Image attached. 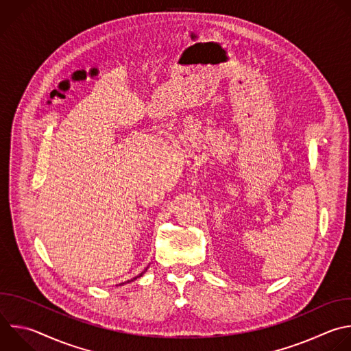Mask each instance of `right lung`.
<instances>
[{"label": "right lung", "mask_w": 351, "mask_h": 351, "mask_svg": "<svg viewBox=\"0 0 351 351\" xmlns=\"http://www.w3.org/2000/svg\"><path fill=\"white\" fill-rule=\"evenodd\" d=\"M147 269H149V267H146V269H145V271H147ZM145 271H142V273H141V274H139V276H136V277H135V278H132V280H128V281H127V282H131V281H134V280H136V278H138V277H142V276H143V274H145ZM127 282H123V284H127Z\"/></svg>", "instance_id": "add662e5"}]
</instances>
